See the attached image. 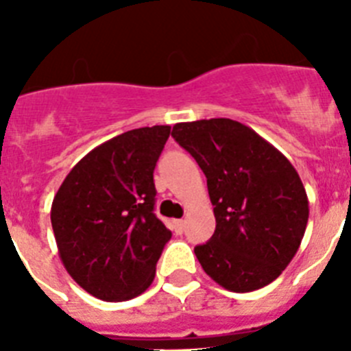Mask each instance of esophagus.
<instances>
[{
	"label": "esophagus",
	"mask_w": 351,
	"mask_h": 351,
	"mask_svg": "<svg viewBox=\"0 0 351 351\" xmlns=\"http://www.w3.org/2000/svg\"><path fill=\"white\" fill-rule=\"evenodd\" d=\"M184 228H186V220H173V230H175V233L180 234L184 231Z\"/></svg>",
	"instance_id": "obj_1"
}]
</instances>
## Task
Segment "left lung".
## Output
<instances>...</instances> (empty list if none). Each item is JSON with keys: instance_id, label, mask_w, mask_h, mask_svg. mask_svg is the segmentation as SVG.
Segmentation results:
<instances>
[{"instance_id": "1", "label": "left lung", "mask_w": 351, "mask_h": 351, "mask_svg": "<svg viewBox=\"0 0 351 351\" xmlns=\"http://www.w3.org/2000/svg\"><path fill=\"white\" fill-rule=\"evenodd\" d=\"M171 134L208 178L217 228L209 242L195 247L204 271L234 293L273 282L308 224L299 173L261 134L230 118L176 123Z\"/></svg>"}]
</instances>
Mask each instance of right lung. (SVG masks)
I'll return each mask as SVG.
<instances>
[{
	"label": "right lung",
	"instance_id": "right-lung-1",
	"mask_svg": "<svg viewBox=\"0 0 351 351\" xmlns=\"http://www.w3.org/2000/svg\"><path fill=\"white\" fill-rule=\"evenodd\" d=\"M169 125L132 129L87 153L58 189L51 222L67 273L117 302L151 286L171 231L154 215L153 173Z\"/></svg>",
	"mask_w": 351,
	"mask_h": 351
}]
</instances>
